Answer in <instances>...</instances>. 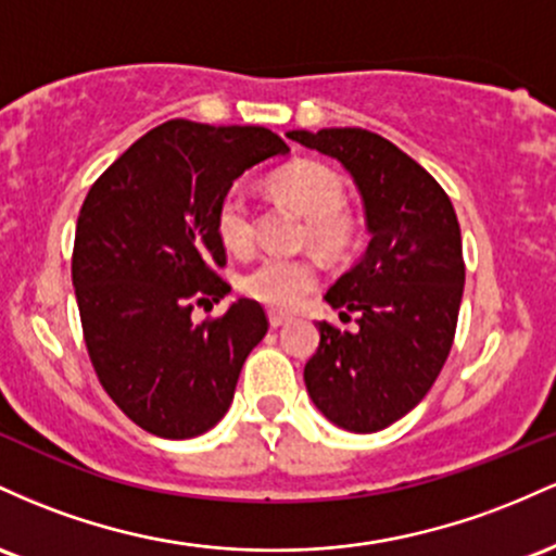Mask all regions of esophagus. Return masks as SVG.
I'll list each match as a JSON object with an SVG mask.
<instances>
[{"label": "esophagus", "instance_id": "1", "mask_svg": "<svg viewBox=\"0 0 556 556\" xmlns=\"http://www.w3.org/2000/svg\"><path fill=\"white\" fill-rule=\"evenodd\" d=\"M267 320H270V326H273V328H280V326H286V323H289L291 317H289V315H283V312H276V309H273L270 315H267Z\"/></svg>", "mask_w": 556, "mask_h": 556}]
</instances>
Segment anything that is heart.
Returning <instances> with one entry per match:
<instances>
[{
    "label": "heart",
    "mask_w": 556,
    "mask_h": 556,
    "mask_svg": "<svg viewBox=\"0 0 556 556\" xmlns=\"http://www.w3.org/2000/svg\"><path fill=\"white\" fill-rule=\"evenodd\" d=\"M278 197L307 217L304 239L323 254L339 257L354 241V223L344 212V180L323 162H294L270 178ZM217 236L226 249L244 254L254 244L252 204L244 191L233 189L217 207ZM317 286V265L309 257L267 254L249 265L239 278L241 294L273 309H291Z\"/></svg>",
    "instance_id": "1"
}]
</instances>
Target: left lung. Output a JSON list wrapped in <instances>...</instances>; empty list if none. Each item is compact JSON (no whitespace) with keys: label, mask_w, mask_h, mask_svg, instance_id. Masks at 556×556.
<instances>
[{"label":"left lung","mask_w":556,"mask_h":556,"mask_svg":"<svg viewBox=\"0 0 556 556\" xmlns=\"http://www.w3.org/2000/svg\"><path fill=\"white\" fill-rule=\"evenodd\" d=\"M354 178L370 241L326 302L357 330L320 320L304 365L315 407L352 433H376L415 409L439 378L465 289L463 236L446 191L383 136L362 128L289 130Z\"/></svg>","instance_id":"obj_1"}]
</instances>
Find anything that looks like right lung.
Listing matches in <instances>:
<instances>
[{"label":"right lung","instance_id":"right-lung-1","mask_svg":"<svg viewBox=\"0 0 556 556\" xmlns=\"http://www.w3.org/2000/svg\"><path fill=\"white\" fill-rule=\"evenodd\" d=\"M276 154L289 147L267 128L167 121L130 143L84 199L73 247L84 341L99 383L147 433L194 439L217 426L267 333L254 299L199 326L191 309L230 291L217 276L220 199Z\"/></svg>","mask_w":556,"mask_h":556}]
</instances>
